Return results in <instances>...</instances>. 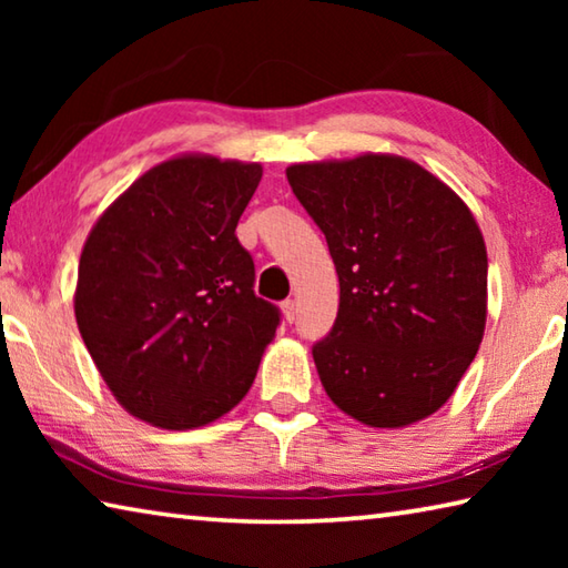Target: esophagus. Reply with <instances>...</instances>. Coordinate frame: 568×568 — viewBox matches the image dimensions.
Instances as JSON below:
<instances>
[{"label":"esophagus","instance_id":"1","mask_svg":"<svg viewBox=\"0 0 568 568\" xmlns=\"http://www.w3.org/2000/svg\"><path fill=\"white\" fill-rule=\"evenodd\" d=\"M283 315H285V321L287 323H293L295 321V315H297V305H295V301H291V297H287V301H283Z\"/></svg>","mask_w":568,"mask_h":568}]
</instances>
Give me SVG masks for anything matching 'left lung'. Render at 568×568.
Masks as SVG:
<instances>
[{
    "instance_id": "8db88e82",
    "label": "left lung",
    "mask_w": 568,
    "mask_h": 568,
    "mask_svg": "<svg viewBox=\"0 0 568 568\" xmlns=\"http://www.w3.org/2000/svg\"><path fill=\"white\" fill-rule=\"evenodd\" d=\"M323 230L338 318L313 345L325 393L373 428L436 413L484 338V235L454 190L416 162L361 155L285 170Z\"/></svg>"
}]
</instances>
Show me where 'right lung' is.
Returning <instances> with one entry per match:
<instances>
[{
    "instance_id": "obj_1",
    "label": "right lung",
    "mask_w": 568,
    "mask_h": 568,
    "mask_svg": "<svg viewBox=\"0 0 568 568\" xmlns=\"http://www.w3.org/2000/svg\"><path fill=\"white\" fill-rule=\"evenodd\" d=\"M257 162L185 155L114 200L84 243L74 315L112 396L170 430L205 426L255 381L281 307L235 235Z\"/></svg>"
}]
</instances>
